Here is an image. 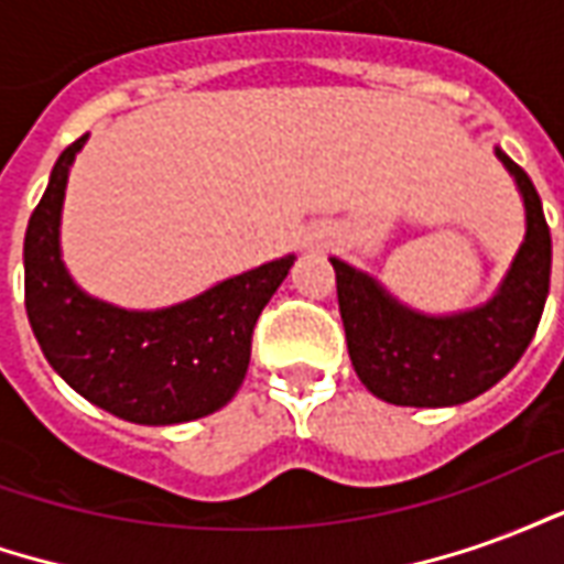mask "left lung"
Returning a JSON list of instances; mask_svg holds the SVG:
<instances>
[{
	"instance_id": "left-lung-1",
	"label": "left lung",
	"mask_w": 564,
	"mask_h": 564,
	"mask_svg": "<svg viewBox=\"0 0 564 564\" xmlns=\"http://www.w3.org/2000/svg\"><path fill=\"white\" fill-rule=\"evenodd\" d=\"M498 160L525 198V241L489 305L456 317H420L362 271L332 259L347 350L359 380L378 399L408 408H444L480 395L520 362L550 293V226L532 177L508 153Z\"/></svg>"
}]
</instances>
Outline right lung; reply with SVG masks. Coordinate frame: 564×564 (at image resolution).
<instances>
[{"instance_id":"1","label":"right lung","mask_w":564,"mask_h":564,"mask_svg":"<svg viewBox=\"0 0 564 564\" xmlns=\"http://www.w3.org/2000/svg\"><path fill=\"white\" fill-rule=\"evenodd\" d=\"M87 135L72 141L51 172L23 241L26 314L56 375L108 414L172 425L220 411L250 366L253 329L293 257L245 271L165 311H120L68 281L59 262V208L68 165Z\"/></svg>"}]
</instances>
